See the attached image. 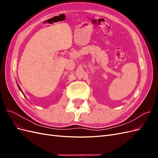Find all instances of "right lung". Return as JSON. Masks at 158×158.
I'll return each mask as SVG.
<instances>
[{"label": "right lung", "instance_id": "obj_1", "mask_svg": "<svg viewBox=\"0 0 158 158\" xmlns=\"http://www.w3.org/2000/svg\"><path fill=\"white\" fill-rule=\"evenodd\" d=\"M18 88H19V89H20V91H21V92H22V89H21V88H20V86H19V85H18ZM22 94H23V92H22ZM24 96H25V95H24Z\"/></svg>", "mask_w": 158, "mask_h": 158}]
</instances>
